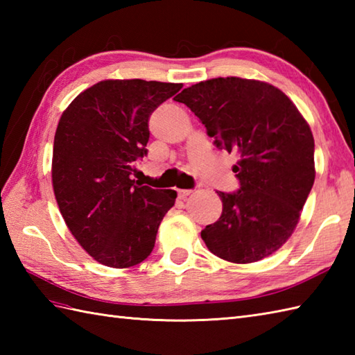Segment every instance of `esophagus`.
Returning <instances> with one entry per match:
<instances>
[{
    "mask_svg": "<svg viewBox=\"0 0 355 355\" xmlns=\"http://www.w3.org/2000/svg\"><path fill=\"white\" fill-rule=\"evenodd\" d=\"M191 193H192V191H189V189H178L177 191V195H178L180 200H184L186 197H189Z\"/></svg>",
    "mask_w": 355,
    "mask_h": 355,
    "instance_id": "esophagus-1",
    "label": "esophagus"
}]
</instances>
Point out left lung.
Instances as JSON below:
<instances>
[{
	"mask_svg": "<svg viewBox=\"0 0 355 355\" xmlns=\"http://www.w3.org/2000/svg\"><path fill=\"white\" fill-rule=\"evenodd\" d=\"M206 126L215 146L236 153V192H218L220 220L201 238L218 258L256 262L281 248L296 229L314 183L310 126L281 89L261 80L216 78L173 97Z\"/></svg>",
	"mask_w": 355,
	"mask_h": 355,
	"instance_id": "left-lung-1",
	"label": "left lung"
}]
</instances>
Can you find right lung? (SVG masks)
Masks as SVG:
<instances>
[{
    "label": "right lung",
    "mask_w": 355,
    "mask_h": 355,
    "mask_svg": "<svg viewBox=\"0 0 355 355\" xmlns=\"http://www.w3.org/2000/svg\"><path fill=\"white\" fill-rule=\"evenodd\" d=\"M182 84L102 80L74 99L59 120L51 180L67 227L84 250L112 268L150 254L158 225L177 192L135 184L148 154L149 116Z\"/></svg>",
    "instance_id": "right-lung-1"
}]
</instances>
